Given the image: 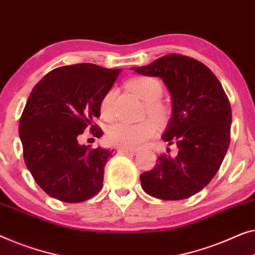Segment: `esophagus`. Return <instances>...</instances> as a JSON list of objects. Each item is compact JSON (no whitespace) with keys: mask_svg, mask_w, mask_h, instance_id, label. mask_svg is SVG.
I'll use <instances>...</instances> for the list:
<instances>
[{"mask_svg":"<svg viewBox=\"0 0 255 255\" xmlns=\"http://www.w3.org/2000/svg\"><path fill=\"white\" fill-rule=\"evenodd\" d=\"M120 153H123V154H132V155H135L136 153L139 152L138 149H130V148H120L119 149Z\"/></svg>","mask_w":255,"mask_h":255,"instance_id":"obj_1","label":"esophagus"}]
</instances>
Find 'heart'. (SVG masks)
Listing matches in <instances>:
<instances>
[{
  "instance_id": "obj_1",
  "label": "heart",
  "mask_w": 255,
  "mask_h": 255,
  "mask_svg": "<svg viewBox=\"0 0 255 255\" xmlns=\"http://www.w3.org/2000/svg\"><path fill=\"white\" fill-rule=\"evenodd\" d=\"M127 87L139 99L145 101V114L157 123L163 124L171 115V107L161 99L163 84L153 76H136L127 83ZM117 95L116 88H109L100 101V114L105 120L114 116V103ZM153 120L140 123H116L107 130V140L110 145L120 148H139L156 134L157 127Z\"/></svg>"
}]
</instances>
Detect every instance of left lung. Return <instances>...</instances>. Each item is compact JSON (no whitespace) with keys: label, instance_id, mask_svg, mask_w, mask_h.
I'll list each match as a JSON object with an SVG mask.
<instances>
[{"label":"left lung","instance_id":"left-lung-1","mask_svg":"<svg viewBox=\"0 0 255 255\" xmlns=\"http://www.w3.org/2000/svg\"><path fill=\"white\" fill-rule=\"evenodd\" d=\"M133 70L160 77L170 91L172 117L162 138L178 147L177 156L162 154L152 170L140 175L142 189L162 200L190 198L214 178L230 145L226 92L207 66L185 55H165Z\"/></svg>","mask_w":255,"mask_h":255}]
</instances>
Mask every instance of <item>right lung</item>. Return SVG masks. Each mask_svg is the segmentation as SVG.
I'll use <instances>...</instances> for the list:
<instances>
[{"label":"right lung","mask_w":255,"mask_h":255,"mask_svg":"<svg viewBox=\"0 0 255 255\" xmlns=\"http://www.w3.org/2000/svg\"><path fill=\"white\" fill-rule=\"evenodd\" d=\"M121 69L92 63L56 68L35 85L19 120L24 161L36 184L51 198L82 202L103 186L107 161L114 149L80 145V134L100 117V101Z\"/></svg>","instance_id":"1"}]
</instances>
